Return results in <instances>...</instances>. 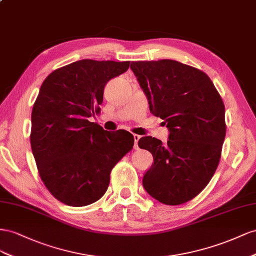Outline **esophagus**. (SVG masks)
<instances>
[{"mask_svg": "<svg viewBox=\"0 0 256 256\" xmlns=\"http://www.w3.org/2000/svg\"><path fill=\"white\" fill-rule=\"evenodd\" d=\"M133 138H134V142H135V144H134V149H138V144H137V142H138V140H140V135H137V134H133Z\"/></svg>", "mask_w": 256, "mask_h": 256, "instance_id": "obj_1", "label": "esophagus"}]
</instances>
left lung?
Here are the masks:
<instances>
[{"label":"left lung","instance_id":"8db88e82","mask_svg":"<svg viewBox=\"0 0 256 256\" xmlns=\"http://www.w3.org/2000/svg\"><path fill=\"white\" fill-rule=\"evenodd\" d=\"M150 112L170 130L167 144L142 137L153 162L142 184L153 198L176 206L198 195L216 172L226 134L225 107L206 72L174 60L132 62Z\"/></svg>","mask_w":256,"mask_h":256}]
</instances>
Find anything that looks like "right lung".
I'll use <instances>...</instances> for the list:
<instances>
[{
  "label": "right lung",
  "instance_id": "1",
  "mask_svg": "<svg viewBox=\"0 0 256 256\" xmlns=\"http://www.w3.org/2000/svg\"><path fill=\"white\" fill-rule=\"evenodd\" d=\"M130 61L80 60L54 70L32 109L31 148L44 184L58 200L82 207L107 191L114 165L133 149V135L108 132L89 118L100 112L104 88Z\"/></svg>",
  "mask_w": 256,
  "mask_h": 256
}]
</instances>
